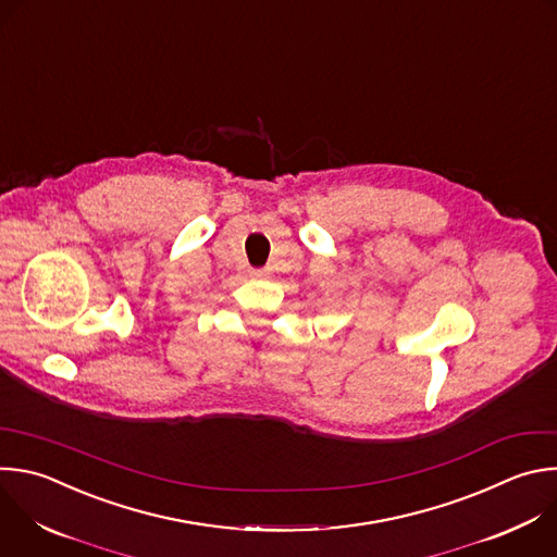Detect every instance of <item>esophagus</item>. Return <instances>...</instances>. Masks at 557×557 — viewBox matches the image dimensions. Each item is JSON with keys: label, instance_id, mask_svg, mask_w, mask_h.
<instances>
[{"label": "esophagus", "instance_id": "esophagus-1", "mask_svg": "<svg viewBox=\"0 0 557 557\" xmlns=\"http://www.w3.org/2000/svg\"><path fill=\"white\" fill-rule=\"evenodd\" d=\"M249 275H251V277H267L269 271H267V269H251Z\"/></svg>", "mask_w": 557, "mask_h": 557}]
</instances>
